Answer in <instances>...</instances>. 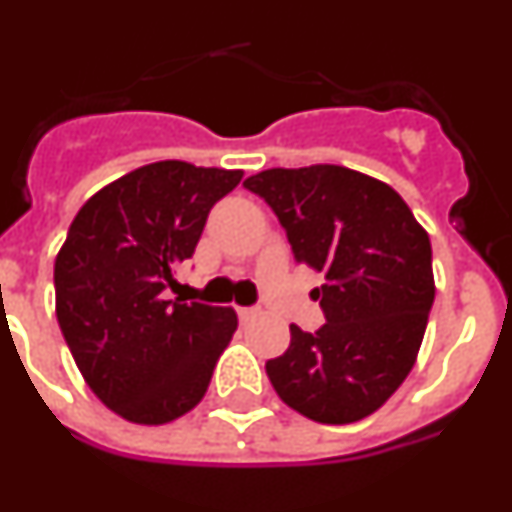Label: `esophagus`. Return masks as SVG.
I'll return each instance as SVG.
<instances>
[{
    "label": "esophagus",
    "instance_id": "1",
    "mask_svg": "<svg viewBox=\"0 0 512 512\" xmlns=\"http://www.w3.org/2000/svg\"><path fill=\"white\" fill-rule=\"evenodd\" d=\"M259 315H261L259 307H238V318H241L243 323H248V320H253V318H259Z\"/></svg>",
    "mask_w": 512,
    "mask_h": 512
}]
</instances>
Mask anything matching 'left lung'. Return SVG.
<instances>
[{
	"label": "left lung",
	"mask_w": 512,
	"mask_h": 512,
	"mask_svg": "<svg viewBox=\"0 0 512 512\" xmlns=\"http://www.w3.org/2000/svg\"><path fill=\"white\" fill-rule=\"evenodd\" d=\"M243 187L279 217L300 264L323 271L312 289L325 325L292 341L266 374L289 408L318 423L372 415L418 359L433 284L431 241L390 184L346 166L266 169Z\"/></svg>",
	"instance_id": "1"
}]
</instances>
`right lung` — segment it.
I'll return each instance as SVG.
<instances>
[{
	"label": "right lung",
	"instance_id": "1",
	"mask_svg": "<svg viewBox=\"0 0 512 512\" xmlns=\"http://www.w3.org/2000/svg\"><path fill=\"white\" fill-rule=\"evenodd\" d=\"M243 171L187 161L140 166L84 202L56 256V318L99 400L120 418L164 425L205 397L238 328L233 307L166 300L212 205Z\"/></svg>",
	"mask_w": 512,
	"mask_h": 512
}]
</instances>
